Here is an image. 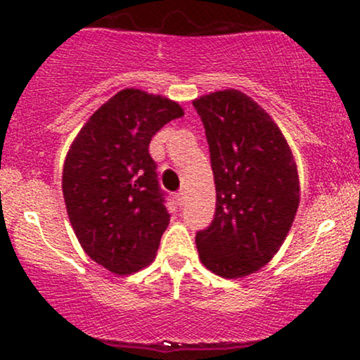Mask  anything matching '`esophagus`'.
<instances>
[{"label": "esophagus", "instance_id": "34e87169", "mask_svg": "<svg viewBox=\"0 0 360 360\" xmlns=\"http://www.w3.org/2000/svg\"><path fill=\"white\" fill-rule=\"evenodd\" d=\"M176 200H177V203L183 206L184 201H186V191H183V189H181V191H177L176 193Z\"/></svg>", "mask_w": 360, "mask_h": 360}]
</instances>
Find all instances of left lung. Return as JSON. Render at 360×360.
Returning a JSON list of instances; mask_svg holds the SVG:
<instances>
[{
    "mask_svg": "<svg viewBox=\"0 0 360 360\" xmlns=\"http://www.w3.org/2000/svg\"><path fill=\"white\" fill-rule=\"evenodd\" d=\"M193 106L203 122L217 188L213 220L196 233L200 259L221 278L249 276L274 257L295 220V159L278 125L240 91H217Z\"/></svg>",
    "mask_w": 360,
    "mask_h": 360,
    "instance_id": "left-lung-1",
    "label": "left lung"
}]
</instances>
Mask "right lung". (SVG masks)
Returning a JSON list of instances; mask_svg holds the SVG:
<instances>
[{"mask_svg": "<svg viewBox=\"0 0 360 360\" xmlns=\"http://www.w3.org/2000/svg\"><path fill=\"white\" fill-rule=\"evenodd\" d=\"M184 111L123 89L93 113L69 148L62 191L77 240L94 262L127 276L152 262L171 213L148 143Z\"/></svg>", "mask_w": 360, "mask_h": 360, "instance_id": "right-lung-1", "label": "right lung"}]
</instances>
